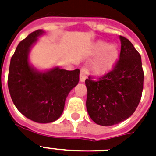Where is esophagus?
<instances>
[{
    "instance_id": "obj_1",
    "label": "esophagus",
    "mask_w": 156,
    "mask_h": 156,
    "mask_svg": "<svg viewBox=\"0 0 156 156\" xmlns=\"http://www.w3.org/2000/svg\"><path fill=\"white\" fill-rule=\"evenodd\" d=\"M87 70L85 68H82V69L80 71V78H79L80 82H82V83L84 82L86 78H87Z\"/></svg>"
}]
</instances>
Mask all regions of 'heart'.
Instances as JSON below:
<instances>
[{"label":"heart","mask_w":156,"mask_h":156,"mask_svg":"<svg viewBox=\"0 0 156 156\" xmlns=\"http://www.w3.org/2000/svg\"><path fill=\"white\" fill-rule=\"evenodd\" d=\"M94 51L100 53L94 63V70L95 73H101L110 69L116 63L119 56V52L116 45L108 44L104 41H99L94 45Z\"/></svg>","instance_id":"obj_1"}]
</instances>
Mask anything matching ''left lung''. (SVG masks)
I'll return each instance as SVG.
<instances>
[{"label":"left lung","mask_w":156,"mask_h":156,"mask_svg":"<svg viewBox=\"0 0 156 156\" xmlns=\"http://www.w3.org/2000/svg\"><path fill=\"white\" fill-rule=\"evenodd\" d=\"M120 59L111 71L98 80L86 79L87 109L95 123L103 126L128 119L140 102L143 73L140 54L132 43L120 35Z\"/></svg>","instance_id":"8db88e82"}]
</instances>
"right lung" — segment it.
Returning <instances> with one entry per match:
<instances>
[{
  "label": "right lung",
  "instance_id": "1",
  "mask_svg": "<svg viewBox=\"0 0 156 156\" xmlns=\"http://www.w3.org/2000/svg\"><path fill=\"white\" fill-rule=\"evenodd\" d=\"M44 34L43 30H35L18 44L10 61L8 87L21 113L38 123H50L61 116L66 97L78 83L80 70L56 66L40 71L30 65V49Z\"/></svg>",
  "mask_w": 156,
  "mask_h": 156
}]
</instances>
